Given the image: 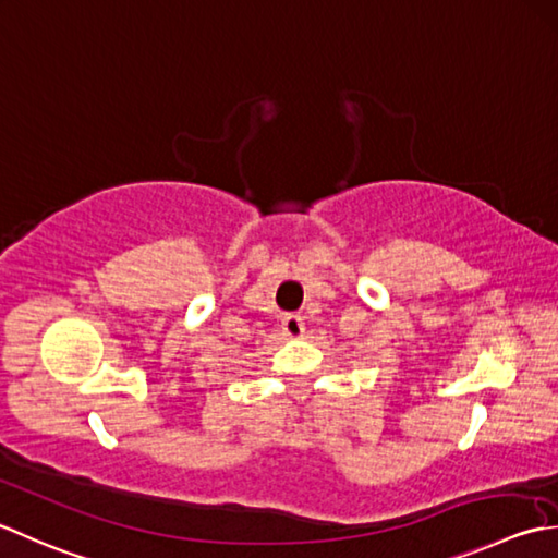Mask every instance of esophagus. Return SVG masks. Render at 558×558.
I'll list each match as a JSON object with an SVG mask.
<instances>
[{"label": "esophagus", "instance_id": "obj_1", "mask_svg": "<svg viewBox=\"0 0 558 558\" xmlns=\"http://www.w3.org/2000/svg\"><path fill=\"white\" fill-rule=\"evenodd\" d=\"M282 333L290 338H298L304 333V322L300 314H286L282 316Z\"/></svg>", "mask_w": 558, "mask_h": 558}]
</instances>
